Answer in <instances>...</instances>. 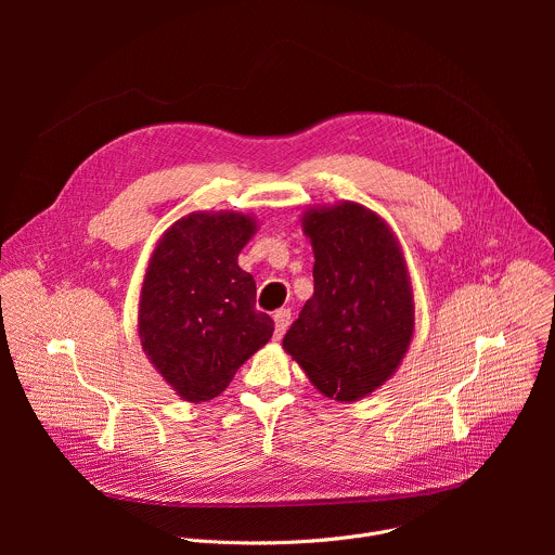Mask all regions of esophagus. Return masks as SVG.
<instances>
[{
  "label": "esophagus",
  "instance_id": "esophagus-1",
  "mask_svg": "<svg viewBox=\"0 0 555 555\" xmlns=\"http://www.w3.org/2000/svg\"><path fill=\"white\" fill-rule=\"evenodd\" d=\"M289 309H279L276 313H274V338L276 340H281L283 338V334L287 332V327H289Z\"/></svg>",
  "mask_w": 555,
  "mask_h": 555
}]
</instances>
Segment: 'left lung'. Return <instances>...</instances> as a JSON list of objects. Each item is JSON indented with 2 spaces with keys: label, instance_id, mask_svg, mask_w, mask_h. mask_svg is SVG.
I'll list each match as a JSON object with an SVG mask.
<instances>
[{
  "label": "left lung",
  "instance_id": "obj_1",
  "mask_svg": "<svg viewBox=\"0 0 555 555\" xmlns=\"http://www.w3.org/2000/svg\"><path fill=\"white\" fill-rule=\"evenodd\" d=\"M313 250V296L283 349L325 398L358 402L392 377L415 332V300L392 228L356 202L300 217Z\"/></svg>",
  "mask_w": 555,
  "mask_h": 555
}]
</instances>
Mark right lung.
Returning a JSON list of instances; mask_svg holds the SVG:
<instances>
[{"label": "right lung", "instance_id": "right-lung-1", "mask_svg": "<svg viewBox=\"0 0 555 555\" xmlns=\"http://www.w3.org/2000/svg\"><path fill=\"white\" fill-rule=\"evenodd\" d=\"M257 219L234 210L184 215L157 240L138 302L144 356L184 402L225 390L274 332L257 283L236 263Z\"/></svg>", "mask_w": 555, "mask_h": 555}]
</instances>
